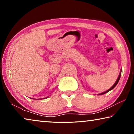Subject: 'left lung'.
<instances>
[{"label": "left lung", "mask_w": 134, "mask_h": 134, "mask_svg": "<svg viewBox=\"0 0 134 134\" xmlns=\"http://www.w3.org/2000/svg\"><path fill=\"white\" fill-rule=\"evenodd\" d=\"M121 72H120V73H119V76H118V77L116 81H115V83L114 84H113V85L112 86V87H111L109 89H108V90H106V91L104 92H103V93H99V94H98V95H101V94H105L106 93H108V92L110 91L111 90H112V89H113V88H114V87H115V86H116L117 85V84L118 83V82H119V79H120V77H121Z\"/></svg>", "instance_id": "8db88e82"}]
</instances>
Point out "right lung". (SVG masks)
I'll return each mask as SVG.
<instances>
[{
	"mask_svg": "<svg viewBox=\"0 0 134 134\" xmlns=\"http://www.w3.org/2000/svg\"><path fill=\"white\" fill-rule=\"evenodd\" d=\"M47 97H45V98H44V99H46V98H47ZM31 99H32V98H31Z\"/></svg>",
	"mask_w": 134,
	"mask_h": 134,
	"instance_id": "obj_1",
	"label": "right lung"
}]
</instances>
